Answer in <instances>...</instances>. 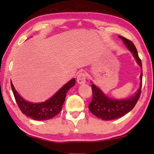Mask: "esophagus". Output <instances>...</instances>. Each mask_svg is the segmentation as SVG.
<instances>
[{"label":"esophagus","mask_w":154,"mask_h":154,"mask_svg":"<svg viewBox=\"0 0 154 154\" xmlns=\"http://www.w3.org/2000/svg\"><path fill=\"white\" fill-rule=\"evenodd\" d=\"M85 74L84 72H80V73L78 75L77 78V82L80 85L84 84L85 83Z\"/></svg>","instance_id":"esophagus-1"}]
</instances>
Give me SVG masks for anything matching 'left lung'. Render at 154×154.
<instances>
[{
    "label": "left lung",
    "instance_id": "8db88e82",
    "mask_svg": "<svg viewBox=\"0 0 154 154\" xmlns=\"http://www.w3.org/2000/svg\"><path fill=\"white\" fill-rule=\"evenodd\" d=\"M123 41L125 45L129 49L136 60L137 64L142 68L141 61L138 55L136 47L131 41L127 39L123 36H119ZM143 71L140 73V87L137 92L131 97L124 99L110 98L100 88L92 83V100L88 106L89 110L97 118L104 120H113L124 116L128 113L136 105L140 96L142 87Z\"/></svg>",
    "mask_w": 154,
    "mask_h": 154
}]
</instances>
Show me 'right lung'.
I'll return each mask as SVG.
<instances>
[{
	"label": "right lung",
	"mask_w": 154,
	"mask_h": 154,
	"mask_svg": "<svg viewBox=\"0 0 154 154\" xmlns=\"http://www.w3.org/2000/svg\"><path fill=\"white\" fill-rule=\"evenodd\" d=\"M75 79L73 78L62 87L55 94L42 103H30L24 100L18 92L11 81V86L14 97L20 109L27 117L35 120H48L55 117L60 112L64 103L66 93L73 87Z\"/></svg>",
	"instance_id": "right-lung-1"
}]
</instances>
